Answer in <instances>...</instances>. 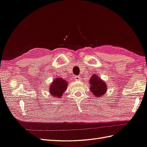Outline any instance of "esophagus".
<instances>
[{"instance_id":"34e87169","label":"esophagus","mask_w":147,"mask_h":147,"mask_svg":"<svg viewBox=\"0 0 147 147\" xmlns=\"http://www.w3.org/2000/svg\"><path fill=\"white\" fill-rule=\"evenodd\" d=\"M75 80H76V81H78V80H81V78L80 76H75Z\"/></svg>"}]
</instances>
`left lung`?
<instances>
[{"label":"left lung","mask_w":147,"mask_h":147,"mask_svg":"<svg viewBox=\"0 0 147 147\" xmlns=\"http://www.w3.org/2000/svg\"><path fill=\"white\" fill-rule=\"evenodd\" d=\"M91 84L90 90L94 95L98 97H100L103 95L107 91V84L103 81H102L96 74L91 76L90 80Z\"/></svg>","instance_id":"obj_1"}]
</instances>
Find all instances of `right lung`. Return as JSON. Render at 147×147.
I'll list each match as a JSON object with an SVG mask.
<instances>
[{"instance_id":"obj_1","label":"right lung","mask_w":147,"mask_h":147,"mask_svg":"<svg viewBox=\"0 0 147 147\" xmlns=\"http://www.w3.org/2000/svg\"><path fill=\"white\" fill-rule=\"evenodd\" d=\"M67 86V81L63 80L62 78H57L54 80L51 86H50V93L52 96L61 98L63 93L66 90Z\"/></svg>"}]
</instances>
